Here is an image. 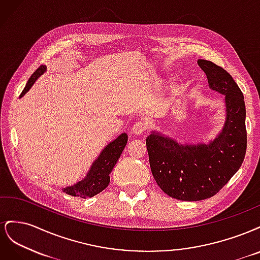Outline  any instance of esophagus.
<instances>
[{
	"instance_id": "obj_1",
	"label": "esophagus",
	"mask_w": 260,
	"mask_h": 260,
	"mask_svg": "<svg viewBox=\"0 0 260 260\" xmlns=\"http://www.w3.org/2000/svg\"><path fill=\"white\" fill-rule=\"evenodd\" d=\"M147 128H148L147 122H145L143 120H139L135 124H133L132 132L135 133L136 136H140V135H142L143 132H145L147 130Z\"/></svg>"
}]
</instances>
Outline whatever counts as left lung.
Masks as SVG:
<instances>
[{"label": "left lung", "mask_w": 260, "mask_h": 260, "mask_svg": "<svg viewBox=\"0 0 260 260\" xmlns=\"http://www.w3.org/2000/svg\"><path fill=\"white\" fill-rule=\"evenodd\" d=\"M198 64L210 89L225 96L226 119L221 133L208 145H182L155 132L146 139L156 183L170 198L186 202L216 195L242 166L247 146L246 109L239 85L215 62L199 59Z\"/></svg>", "instance_id": "left-lung-1"}]
</instances>
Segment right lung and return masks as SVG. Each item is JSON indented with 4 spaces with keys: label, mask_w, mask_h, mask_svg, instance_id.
<instances>
[{
    "label": "right lung",
    "mask_w": 260,
    "mask_h": 260,
    "mask_svg": "<svg viewBox=\"0 0 260 260\" xmlns=\"http://www.w3.org/2000/svg\"><path fill=\"white\" fill-rule=\"evenodd\" d=\"M45 69L46 67L42 65L36 70L28 80L25 89L22 90L20 98L25 95L26 92L29 91L35 81L45 72ZM127 141L128 136L125 133H122L116 140H114L113 142L109 143L102 151L98 159L93 162L86 177L80 182L76 183L73 186H68L62 191L68 195L80 196L82 199L92 198V196L103 191L109 184V180H111L109 179V174H111L118 158L120 157L125 144H127Z\"/></svg>",
    "instance_id": "obj_1"
}]
</instances>
